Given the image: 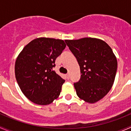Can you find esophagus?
Masks as SVG:
<instances>
[{"instance_id": "34e87169", "label": "esophagus", "mask_w": 131, "mask_h": 131, "mask_svg": "<svg viewBox=\"0 0 131 131\" xmlns=\"http://www.w3.org/2000/svg\"><path fill=\"white\" fill-rule=\"evenodd\" d=\"M66 77H67V79L68 80V79H70V74L69 73L67 74V75H66Z\"/></svg>"}]
</instances>
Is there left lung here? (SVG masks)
Instances as JSON below:
<instances>
[{"label":"left lung","mask_w":131,"mask_h":131,"mask_svg":"<svg viewBox=\"0 0 131 131\" xmlns=\"http://www.w3.org/2000/svg\"><path fill=\"white\" fill-rule=\"evenodd\" d=\"M65 42L80 66V80L74 83L79 98L94 103L110 91L117 70V58L105 41L85 37Z\"/></svg>","instance_id":"1"}]
</instances>
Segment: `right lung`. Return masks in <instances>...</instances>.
<instances>
[{"label": "right lung", "mask_w": 131, "mask_h": 131, "mask_svg": "<svg viewBox=\"0 0 131 131\" xmlns=\"http://www.w3.org/2000/svg\"><path fill=\"white\" fill-rule=\"evenodd\" d=\"M63 40L40 37L28 43L15 63V76L24 95L34 103L49 105L59 96L65 82L52 68L66 47Z\"/></svg>", "instance_id": "obj_1"}]
</instances>
